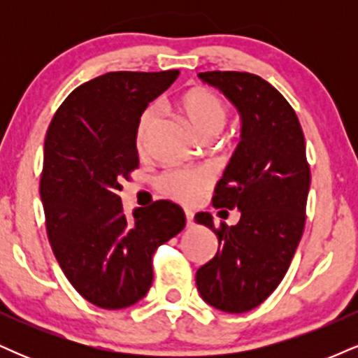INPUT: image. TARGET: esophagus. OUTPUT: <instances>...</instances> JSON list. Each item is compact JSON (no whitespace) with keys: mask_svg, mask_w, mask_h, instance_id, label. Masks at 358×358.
<instances>
[{"mask_svg":"<svg viewBox=\"0 0 358 358\" xmlns=\"http://www.w3.org/2000/svg\"><path fill=\"white\" fill-rule=\"evenodd\" d=\"M185 217H187V227L192 229L195 225V219H193V212L192 210H185Z\"/></svg>","mask_w":358,"mask_h":358,"instance_id":"1","label":"esophagus"}]
</instances>
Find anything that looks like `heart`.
Segmentation results:
<instances>
[{
    "label": "heart",
    "instance_id": "1",
    "mask_svg": "<svg viewBox=\"0 0 358 358\" xmlns=\"http://www.w3.org/2000/svg\"><path fill=\"white\" fill-rule=\"evenodd\" d=\"M182 113L192 121L200 134L215 136L224 127L229 117V106L219 94L208 89H192L185 92L178 101ZM159 110L150 106L143 110L136 126V146L143 151L148 146L151 133L158 122ZM213 183V171L207 166L173 168L156 178V187L168 199L180 203H195Z\"/></svg>",
    "mask_w": 358,
    "mask_h": 358
}]
</instances>
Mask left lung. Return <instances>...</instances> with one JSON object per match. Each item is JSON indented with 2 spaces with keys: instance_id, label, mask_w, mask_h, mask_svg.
Returning <instances> with one entry per match:
<instances>
[{
  "instance_id": "8db88e82",
  "label": "left lung",
  "mask_w": 358,
  "mask_h": 358,
  "mask_svg": "<svg viewBox=\"0 0 358 358\" xmlns=\"http://www.w3.org/2000/svg\"><path fill=\"white\" fill-rule=\"evenodd\" d=\"M242 116V139L215 187L219 215L239 208L236 225L210 213L195 215L219 237L215 257L196 271L208 305L244 313L261 305L285 278L301 241L310 190V165L296 113L282 94L249 72H200Z\"/></svg>"
}]
</instances>
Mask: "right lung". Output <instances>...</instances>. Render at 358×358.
Returning a JSON list of instances; mask_svg holds the SVG:
<instances>
[{
    "label": "right lung",
    "instance_id": "right-lung-1",
    "mask_svg": "<svg viewBox=\"0 0 358 358\" xmlns=\"http://www.w3.org/2000/svg\"><path fill=\"white\" fill-rule=\"evenodd\" d=\"M178 71L109 72L73 89L45 136L40 178L45 225L62 271L104 310L138 303L153 282V254L185 227L170 200L122 210V180L139 166L136 126Z\"/></svg>",
    "mask_w": 358,
    "mask_h": 358
}]
</instances>
